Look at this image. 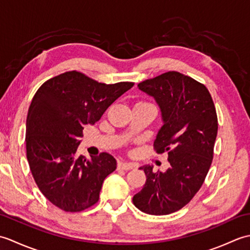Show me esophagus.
Here are the masks:
<instances>
[{"mask_svg": "<svg viewBox=\"0 0 250 250\" xmlns=\"http://www.w3.org/2000/svg\"><path fill=\"white\" fill-rule=\"evenodd\" d=\"M136 167L135 164L130 163V162H125V161H120L118 162V168L120 169H125V171H129V169H132Z\"/></svg>", "mask_w": 250, "mask_h": 250, "instance_id": "1", "label": "esophagus"}]
</instances>
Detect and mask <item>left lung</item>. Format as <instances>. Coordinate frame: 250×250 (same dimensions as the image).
Wrapping results in <instances>:
<instances>
[{"label": "left lung", "mask_w": 250, "mask_h": 250, "mask_svg": "<svg viewBox=\"0 0 250 250\" xmlns=\"http://www.w3.org/2000/svg\"><path fill=\"white\" fill-rule=\"evenodd\" d=\"M161 111L163 125L155 140L158 153L167 151V171L140 167L146 175L144 187L133 204L149 215H168L187 205L203 185L213 161L218 130L216 108L204 84L178 72H167L140 83Z\"/></svg>", "instance_id": "left-lung-1"}]
</instances>
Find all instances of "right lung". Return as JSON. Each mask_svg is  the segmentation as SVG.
<instances>
[{"mask_svg": "<svg viewBox=\"0 0 250 250\" xmlns=\"http://www.w3.org/2000/svg\"><path fill=\"white\" fill-rule=\"evenodd\" d=\"M133 83H101L72 71L37 90L26 117V159L37 187L62 210L76 213L99 201L116 159L107 152L76 156L84 125H93Z\"/></svg>", "mask_w": 250, "mask_h": 250, "instance_id": "1", "label": "right lung"}]
</instances>
